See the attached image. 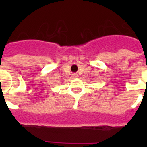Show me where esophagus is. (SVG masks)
Listing matches in <instances>:
<instances>
[{
	"instance_id": "34e87169",
	"label": "esophagus",
	"mask_w": 147,
	"mask_h": 147,
	"mask_svg": "<svg viewBox=\"0 0 147 147\" xmlns=\"http://www.w3.org/2000/svg\"><path fill=\"white\" fill-rule=\"evenodd\" d=\"M77 76H76V75H73V77H76Z\"/></svg>"
}]
</instances>
